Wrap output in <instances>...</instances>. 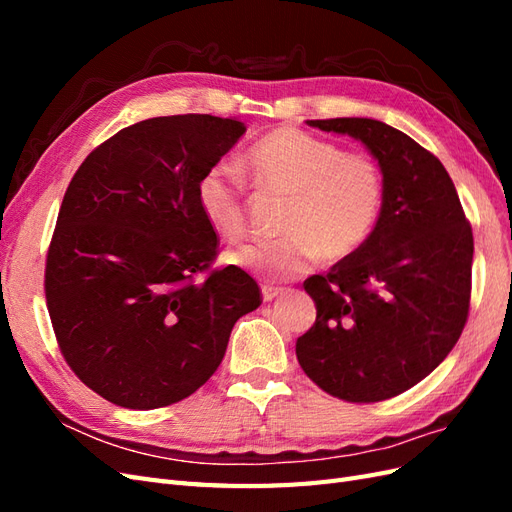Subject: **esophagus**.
<instances>
[{
    "mask_svg": "<svg viewBox=\"0 0 512 512\" xmlns=\"http://www.w3.org/2000/svg\"><path fill=\"white\" fill-rule=\"evenodd\" d=\"M284 292V288H277V286H262V299L265 301H273L275 297H280Z\"/></svg>",
    "mask_w": 512,
    "mask_h": 512,
    "instance_id": "34e87169",
    "label": "esophagus"
}]
</instances>
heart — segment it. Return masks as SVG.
<instances>
[{
	"label": "heart",
	"mask_w": 512,
	"mask_h": 512,
	"mask_svg": "<svg viewBox=\"0 0 512 512\" xmlns=\"http://www.w3.org/2000/svg\"><path fill=\"white\" fill-rule=\"evenodd\" d=\"M245 166L262 192L288 198L282 241L243 243L228 262L269 280H290L312 269L320 256L344 260L371 239L384 207L378 162L346 151L299 128H277L245 153ZM200 213L224 237L245 230L243 179L218 162L196 185Z\"/></svg>",
	"instance_id": "obj_1"
}]
</instances>
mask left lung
I'll use <instances>...</instances> for the list:
<instances>
[{"label": "left lung", "instance_id": "1", "mask_svg": "<svg viewBox=\"0 0 512 512\" xmlns=\"http://www.w3.org/2000/svg\"><path fill=\"white\" fill-rule=\"evenodd\" d=\"M376 158L384 207L371 239L327 275L305 280L316 322L297 339L309 380L333 397L371 404L427 378L466 327L472 228L442 162L378 119H314Z\"/></svg>", "mask_w": 512, "mask_h": 512}]
</instances>
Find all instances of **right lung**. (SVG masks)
<instances>
[{
	"label": "right lung",
	"mask_w": 512,
	"mask_h": 512,
	"mask_svg": "<svg viewBox=\"0 0 512 512\" xmlns=\"http://www.w3.org/2000/svg\"><path fill=\"white\" fill-rule=\"evenodd\" d=\"M243 134V121L213 115L138 121L91 151L68 185L46 305L70 369L115 406L190 397L220 367L235 322L260 305L245 271L211 269L218 235L196 200L198 179Z\"/></svg>",
	"instance_id": "1"
}]
</instances>
